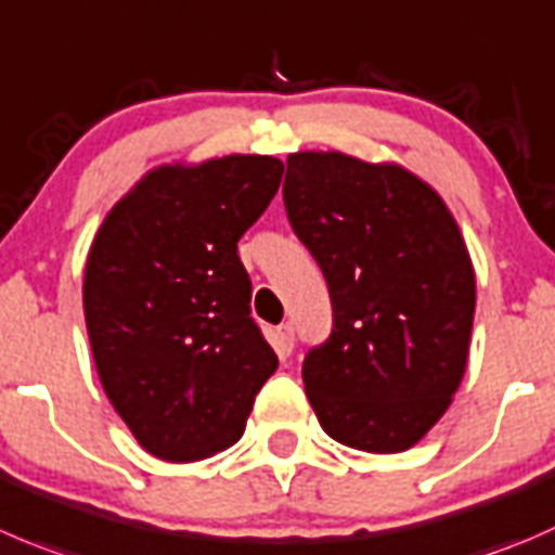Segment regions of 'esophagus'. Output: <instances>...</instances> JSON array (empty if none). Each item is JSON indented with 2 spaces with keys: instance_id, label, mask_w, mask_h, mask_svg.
<instances>
[{
  "instance_id": "34e87169",
  "label": "esophagus",
  "mask_w": 555,
  "mask_h": 555,
  "mask_svg": "<svg viewBox=\"0 0 555 555\" xmlns=\"http://www.w3.org/2000/svg\"><path fill=\"white\" fill-rule=\"evenodd\" d=\"M293 347H295L293 325H279L276 331H273V349H276L282 358H287V354L293 352Z\"/></svg>"
}]
</instances>
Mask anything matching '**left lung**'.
<instances>
[{
    "instance_id": "obj_1",
    "label": "left lung",
    "mask_w": 555,
    "mask_h": 555,
    "mask_svg": "<svg viewBox=\"0 0 555 555\" xmlns=\"http://www.w3.org/2000/svg\"><path fill=\"white\" fill-rule=\"evenodd\" d=\"M284 206L331 289L333 333L304 363L322 431L363 453L414 448L469 360L477 282L453 211L403 165L341 152L289 154Z\"/></svg>"
}]
</instances>
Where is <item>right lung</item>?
<instances>
[{"label": "right lung", "mask_w": 555, "mask_h": 555, "mask_svg": "<svg viewBox=\"0 0 555 555\" xmlns=\"http://www.w3.org/2000/svg\"><path fill=\"white\" fill-rule=\"evenodd\" d=\"M282 173L260 154L157 165L91 241L83 314L102 390L138 444L170 464L238 442L279 365L249 317L238 241Z\"/></svg>", "instance_id": "1"}]
</instances>
